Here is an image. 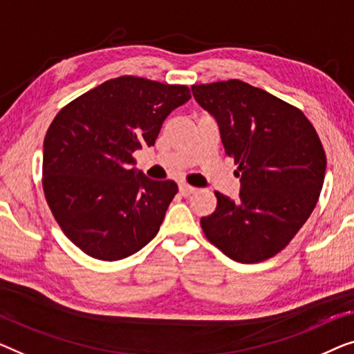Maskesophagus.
<instances>
[{"label": "esophagus", "instance_id": "34e87169", "mask_svg": "<svg viewBox=\"0 0 354 354\" xmlns=\"http://www.w3.org/2000/svg\"><path fill=\"white\" fill-rule=\"evenodd\" d=\"M194 192H196V187L189 186V184H186V183L179 184V194H181L183 197H189V196H191V194H194Z\"/></svg>", "mask_w": 354, "mask_h": 354}]
</instances>
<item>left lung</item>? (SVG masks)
<instances>
[{
  "instance_id": "8db88e82",
  "label": "left lung",
  "mask_w": 354,
  "mask_h": 354,
  "mask_svg": "<svg viewBox=\"0 0 354 354\" xmlns=\"http://www.w3.org/2000/svg\"><path fill=\"white\" fill-rule=\"evenodd\" d=\"M192 94L218 120L242 183L237 201L215 192L202 231L234 261L270 260L315 210L327 165L321 139L300 109L242 80L192 84Z\"/></svg>"
}]
</instances>
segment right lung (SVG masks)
I'll return each instance as SVG.
<instances>
[{
	"label": "right lung",
	"mask_w": 354,
	"mask_h": 354,
	"mask_svg": "<svg viewBox=\"0 0 354 354\" xmlns=\"http://www.w3.org/2000/svg\"><path fill=\"white\" fill-rule=\"evenodd\" d=\"M186 84L123 75L64 106L44 136L43 191L62 232L86 255L117 261L156 237L175 181L136 173L134 151L153 146Z\"/></svg>",
	"instance_id": "right-lung-1"
}]
</instances>
